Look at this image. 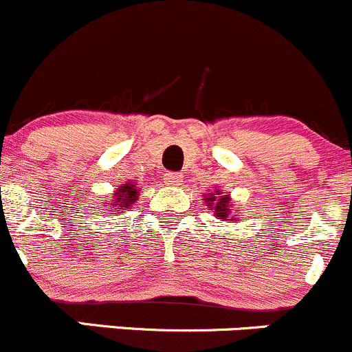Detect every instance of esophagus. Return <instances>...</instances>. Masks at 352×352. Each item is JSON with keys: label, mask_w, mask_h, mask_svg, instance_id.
Returning <instances> with one entry per match:
<instances>
[{"label": "esophagus", "mask_w": 352, "mask_h": 352, "mask_svg": "<svg viewBox=\"0 0 352 352\" xmlns=\"http://www.w3.org/2000/svg\"><path fill=\"white\" fill-rule=\"evenodd\" d=\"M181 183H183V175H179V173H168L166 175V184H169V186H179Z\"/></svg>", "instance_id": "obj_1"}]
</instances>
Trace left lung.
Instances as JSON below:
<instances>
[{
    "label": "left lung",
    "mask_w": 352,
    "mask_h": 352,
    "mask_svg": "<svg viewBox=\"0 0 352 352\" xmlns=\"http://www.w3.org/2000/svg\"><path fill=\"white\" fill-rule=\"evenodd\" d=\"M205 200L208 201V208H212V210H215V214H217V217L224 219V221H228V214H229V208H228V197H221V198H215L214 195L208 193V198H205ZM229 221H232V219H229Z\"/></svg>",
    "instance_id": "1"
}]
</instances>
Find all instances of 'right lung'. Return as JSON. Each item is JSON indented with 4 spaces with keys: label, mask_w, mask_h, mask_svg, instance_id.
I'll return each mask as SVG.
<instances>
[{
    "label": "right lung",
    "mask_w": 352,
    "mask_h": 352,
    "mask_svg": "<svg viewBox=\"0 0 352 352\" xmlns=\"http://www.w3.org/2000/svg\"><path fill=\"white\" fill-rule=\"evenodd\" d=\"M138 193H140V190H137V186H135V184H130V183L124 184V186L118 188L116 193H114V197L111 198V204H109V200L104 201V204H107V205H102V210L111 208V212L118 214L120 210H124V208L131 207V205L137 201Z\"/></svg>",
    "instance_id": "add662e5"
}]
</instances>
